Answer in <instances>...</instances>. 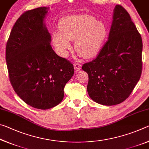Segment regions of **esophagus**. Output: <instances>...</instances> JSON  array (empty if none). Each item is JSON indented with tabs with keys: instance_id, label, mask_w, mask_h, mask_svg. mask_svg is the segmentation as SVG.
<instances>
[{
	"instance_id": "esophagus-1",
	"label": "esophagus",
	"mask_w": 149,
	"mask_h": 149,
	"mask_svg": "<svg viewBox=\"0 0 149 149\" xmlns=\"http://www.w3.org/2000/svg\"><path fill=\"white\" fill-rule=\"evenodd\" d=\"M81 68V65L79 64V63H75V64H74L75 72L77 73V72H79Z\"/></svg>"
}]
</instances>
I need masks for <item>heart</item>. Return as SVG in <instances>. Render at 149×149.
<instances>
[{
	"instance_id": "b5f03b06",
	"label": "heart",
	"mask_w": 149,
	"mask_h": 149,
	"mask_svg": "<svg viewBox=\"0 0 149 149\" xmlns=\"http://www.w3.org/2000/svg\"><path fill=\"white\" fill-rule=\"evenodd\" d=\"M60 31L52 34V41L63 56L75 42V49L85 58H91L101 49L107 37V26L89 15L65 17L60 23Z\"/></svg>"
}]
</instances>
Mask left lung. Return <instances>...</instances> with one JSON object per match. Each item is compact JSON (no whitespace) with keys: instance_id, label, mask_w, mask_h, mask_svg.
<instances>
[{"instance_id":"left-lung-1","label":"left lung","mask_w":149,"mask_h":149,"mask_svg":"<svg viewBox=\"0 0 149 149\" xmlns=\"http://www.w3.org/2000/svg\"><path fill=\"white\" fill-rule=\"evenodd\" d=\"M143 42L128 12L114 9L108 39L96 58L84 64L89 75L87 92L100 104H118L128 98L142 72Z\"/></svg>"}]
</instances>
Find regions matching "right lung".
<instances>
[{"label":"right lung","mask_w":149,"mask_h":149,"mask_svg":"<svg viewBox=\"0 0 149 149\" xmlns=\"http://www.w3.org/2000/svg\"><path fill=\"white\" fill-rule=\"evenodd\" d=\"M49 7L22 15L12 29L6 47L9 78L15 92L31 107L47 110L64 98L74 65L55 53L45 19Z\"/></svg>","instance_id":"obj_1"}]
</instances>
